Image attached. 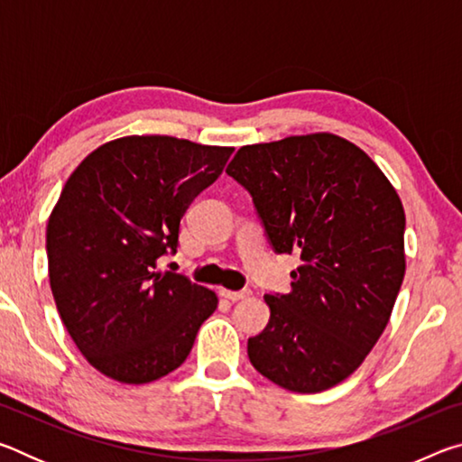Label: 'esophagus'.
I'll list each match as a JSON object with an SVG mask.
<instances>
[{"mask_svg":"<svg viewBox=\"0 0 462 462\" xmlns=\"http://www.w3.org/2000/svg\"><path fill=\"white\" fill-rule=\"evenodd\" d=\"M220 295L224 297V300L228 301H240V300H246V297L250 295L248 289H242V291H230V289H220Z\"/></svg>","mask_w":462,"mask_h":462,"instance_id":"34e87169","label":"esophagus"}]
</instances>
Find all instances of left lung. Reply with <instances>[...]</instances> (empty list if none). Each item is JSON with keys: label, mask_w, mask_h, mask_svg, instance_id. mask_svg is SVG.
Here are the masks:
<instances>
[{"label": "left lung", "mask_w": 462, "mask_h": 462, "mask_svg": "<svg viewBox=\"0 0 462 462\" xmlns=\"http://www.w3.org/2000/svg\"><path fill=\"white\" fill-rule=\"evenodd\" d=\"M253 198L277 254L297 253L291 291L264 295L248 338L256 371L297 393L338 385L385 330L405 275V214L369 154L340 136L242 146L226 169Z\"/></svg>", "instance_id": "left-lung-1"}]
</instances>
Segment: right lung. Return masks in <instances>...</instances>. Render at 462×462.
<instances>
[{
	"label": "right lung",
	"mask_w": 462,
	"mask_h": 462,
	"mask_svg": "<svg viewBox=\"0 0 462 462\" xmlns=\"http://www.w3.org/2000/svg\"><path fill=\"white\" fill-rule=\"evenodd\" d=\"M234 148L126 136L73 171L46 226L54 303L77 348L106 377L140 385L181 366L214 314L212 289L159 269L191 201Z\"/></svg>",
	"instance_id": "right-lung-1"
}]
</instances>
